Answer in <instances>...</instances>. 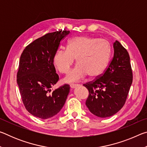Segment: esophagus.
<instances>
[{
    "instance_id": "34e87169",
    "label": "esophagus",
    "mask_w": 147,
    "mask_h": 147,
    "mask_svg": "<svg viewBox=\"0 0 147 147\" xmlns=\"http://www.w3.org/2000/svg\"><path fill=\"white\" fill-rule=\"evenodd\" d=\"M78 86H79L78 84H71L70 87H71V89H74V88H76V87H78Z\"/></svg>"
}]
</instances>
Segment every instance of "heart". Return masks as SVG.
<instances>
[{"label": "heart", "instance_id": "1", "mask_svg": "<svg viewBox=\"0 0 147 147\" xmlns=\"http://www.w3.org/2000/svg\"><path fill=\"white\" fill-rule=\"evenodd\" d=\"M111 45L104 39L79 36L69 41L67 48L59 49L54 54L53 62L61 73L67 74L76 59L77 66L65 78L67 82H76L88 75L100 76L108 67Z\"/></svg>", "mask_w": 147, "mask_h": 147}]
</instances>
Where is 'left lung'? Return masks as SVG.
<instances>
[{
    "label": "left lung",
    "mask_w": 147,
    "mask_h": 147,
    "mask_svg": "<svg viewBox=\"0 0 147 147\" xmlns=\"http://www.w3.org/2000/svg\"><path fill=\"white\" fill-rule=\"evenodd\" d=\"M113 57L105 71L84 84L89 91L87 107L101 118L112 116L123 108L133 80L128 51L118 41L113 43Z\"/></svg>",
    "instance_id": "left-lung-1"
}]
</instances>
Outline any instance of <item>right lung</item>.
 <instances>
[{"label":"right lung","mask_w":147,"mask_h":147,"mask_svg":"<svg viewBox=\"0 0 147 147\" xmlns=\"http://www.w3.org/2000/svg\"><path fill=\"white\" fill-rule=\"evenodd\" d=\"M70 32L59 30L36 39L24 49L17 74L22 100L26 110L42 119L56 115L63 108L70 90L64 84L52 91L58 82L53 56L60 42Z\"/></svg>","instance_id":"right-lung-1"}]
</instances>
